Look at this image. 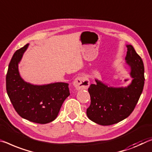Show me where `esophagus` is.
<instances>
[{
  "instance_id": "34e87169",
  "label": "esophagus",
  "mask_w": 152,
  "mask_h": 152,
  "mask_svg": "<svg viewBox=\"0 0 152 152\" xmlns=\"http://www.w3.org/2000/svg\"><path fill=\"white\" fill-rule=\"evenodd\" d=\"M73 85L77 90L87 89L90 85V82L86 76H79L74 80Z\"/></svg>"
}]
</instances>
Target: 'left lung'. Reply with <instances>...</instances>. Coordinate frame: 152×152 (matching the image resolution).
I'll use <instances>...</instances> for the list:
<instances>
[{
  "label": "left lung",
  "mask_w": 152,
  "mask_h": 152,
  "mask_svg": "<svg viewBox=\"0 0 152 152\" xmlns=\"http://www.w3.org/2000/svg\"><path fill=\"white\" fill-rule=\"evenodd\" d=\"M126 64L130 67L132 81L125 87H113L95 79L88 91L91 105L86 110L89 119L107 126L118 123L129 116L134 110L144 86V66L141 57L131 45H126Z\"/></svg>",
  "instance_id": "obj_1"
}]
</instances>
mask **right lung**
I'll use <instances>...</instances> for the list:
<instances>
[{
    "label": "right lung",
    "mask_w": 152,
    "mask_h": 152,
    "mask_svg": "<svg viewBox=\"0 0 152 152\" xmlns=\"http://www.w3.org/2000/svg\"><path fill=\"white\" fill-rule=\"evenodd\" d=\"M29 44L16 50L9 65L6 88L11 102L21 118L38 124L56 118L65 99L70 95L68 84L54 83L32 85L21 78L18 65Z\"/></svg>",
    "instance_id": "right-lung-1"
}]
</instances>
